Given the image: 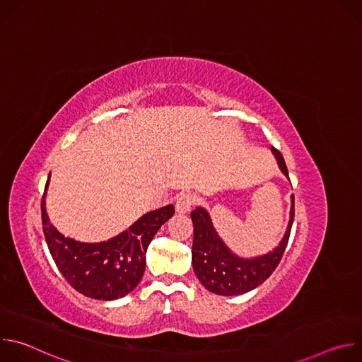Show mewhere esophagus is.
Listing matches in <instances>:
<instances>
[{
	"label": "esophagus",
	"mask_w": 362,
	"mask_h": 362,
	"mask_svg": "<svg viewBox=\"0 0 362 362\" xmlns=\"http://www.w3.org/2000/svg\"><path fill=\"white\" fill-rule=\"evenodd\" d=\"M196 199L192 193H182L179 197H177V202H176V211L179 214H186L190 211L192 206L194 204Z\"/></svg>",
	"instance_id": "esophagus-1"
}]
</instances>
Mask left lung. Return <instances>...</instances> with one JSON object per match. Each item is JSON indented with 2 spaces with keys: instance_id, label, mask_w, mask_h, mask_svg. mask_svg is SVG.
<instances>
[{
  "instance_id": "8db88e82",
  "label": "left lung",
  "mask_w": 362,
  "mask_h": 362,
  "mask_svg": "<svg viewBox=\"0 0 362 362\" xmlns=\"http://www.w3.org/2000/svg\"><path fill=\"white\" fill-rule=\"evenodd\" d=\"M274 156L278 162L281 172L288 176V169L281 151L275 147H271ZM291 216L289 223L285 232L284 239L279 246L272 252L252 257V259H243V257L235 255L219 238L218 232L214 228L209 214L203 208H196L192 211L190 218L193 222V246H192V264L193 271L202 285L218 295L232 296L249 292L264 284L272 272L279 265L282 255L286 249L291 228L293 223L295 215V199L291 196Z\"/></svg>"
}]
</instances>
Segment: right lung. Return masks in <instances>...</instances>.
I'll list each match as a JSON object with an SVG mask.
<instances>
[{
    "label": "right lung",
    "mask_w": 362,
    "mask_h": 362,
    "mask_svg": "<svg viewBox=\"0 0 362 362\" xmlns=\"http://www.w3.org/2000/svg\"><path fill=\"white\" fill-rule=\"evenodd\" d=\"M41 199L42 230L48 250L66 278L80 293L100 300H113L130 293L140 282L146 268V250L160 226L168 222L175 206L168 204L143 215L120 235L98 243H84L66 238L45 212V193Z\"/></svg>",
    "instance_id": "add662e5"
}]
</instances>
